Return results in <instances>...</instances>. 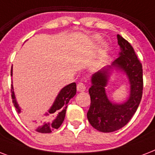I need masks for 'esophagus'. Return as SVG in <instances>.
Instances as JSON below:
<instances>
[{
  "instance_id": "obj_1",
  "label": "esophagus",
  "mask_w": 155,
  "mask_h": 155,
  "mask_svg": "<svg viewBox=\"0 0 155 155\" xmlns=\"http://www.w3.org/2000/svg\"><path fill=\"white\" fill-rule=\"evenodd\" d=\"M77 90L79 92H84L86 90V85H85L84 83L80 82L77 85Z\"/></svg>"
}]
</instances>
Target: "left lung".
<instances>
[{
    "label": "left lung",
    "mask_w": 155,
    "mask_h": 155,
    "mask_svg": "<svg viewBox=\"0 0 155 155\" xmlns=\"http://www.w3.org/2000/svg\"><path fill=\"white\" fill-rule=\"evenodd\" d=\"M117 37L120 47V56L108 68L115 67L125 71L130 80V95L127 101L121 104L111 102L104 89L109 69L103 68L93 74L92 86L88 90L91 104L87 117L92 127L103 133L113 132L125 126L136 113L142 97V63L130 42L120 35Z\"/></svg>",
    "instance_id": "obj_1"
}]
</instances>
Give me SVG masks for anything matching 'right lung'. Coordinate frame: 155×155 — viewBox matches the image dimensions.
Segmentation results:
<instances>
[{"instance_id":"right-lung-1","label":"right lung","mask_w":155,"mask_h":155,"mask_svg":"<svg viewBox=\"0 0 155 155\" xmlns=\"http://www.w3.org/2000/svg\"><path fill=\"white\" fill-rule=\"evenodd\" d=\"M11 75H12V68H11ZM76 94V84L72 83L71 84L67 85L58 93L56 97L53 105L51 108L48 113L45 114L43 118L40 119L38 122L36 123V131L42 134L51 133L54 129H58L62 125L64 117H65L66 109L68 107V104L71 98ZM11 97L13 100V103L18 113H21V108L16 101L14 92L13 87H11ZM24 117L26 121L30 122V117L26 115H24Z\"/></svg>"}]
</instances>
